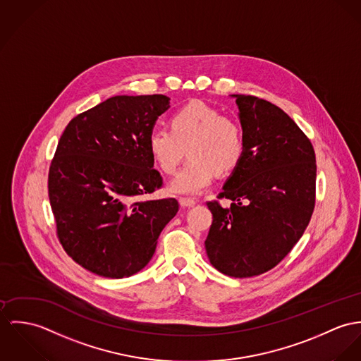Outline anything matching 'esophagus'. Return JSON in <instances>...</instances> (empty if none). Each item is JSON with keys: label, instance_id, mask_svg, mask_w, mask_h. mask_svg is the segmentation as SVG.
Masks as SVG:
<instances>
[{"label": "esophagus", "instance_id": "esophagus-1", "mask_svg": "<svg viewBox=\"0 0 361 361\" xmlns=\"http://www.w3.org/2000/svg\"><path fill=\"white\" fill-rule=\"evenodd\" d=\"M180 204L183 207H194L197 204V202L194 200H190V198H180Z\"/></svg>", "mask_w": 361, "mask_h": 361}]
</instances>
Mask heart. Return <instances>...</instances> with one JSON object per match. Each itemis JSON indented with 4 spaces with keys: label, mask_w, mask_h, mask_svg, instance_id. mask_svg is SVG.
I'll list each match as a JSON object with an SVG mask.
<instances>
[{
    "label": "heart",
    "mask_w": 361,
    "mask_h": 361,
    "mask_svg": "<svg viewBox=\"0 0 361 361\" xmlns=\"http://www.w3.org/2000/svg\"><path fill=\"white\" fill-rule=\"evenodd\" d=\"M149 152L163 173L173 174L185 157L190 161L171 181L174 194L197 195L213 180L214 173L233 171L243 157L245 138L240 123L200 101L180 108L170 128L158 127L148 137Z\"/></svg>",
    "instance_id": "heart-1"
}]
</instances>
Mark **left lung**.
Returning a JSON list of instances; mask_svg holds the SVG:
<instances>
[{"mask_svg": "<svg viewBox=\"0 0 361 361\" xmlns=\"http://www.w3.org/2000/svg\"><path fill=\"white\" fill-rule=\"evenodd\" d=\"M240 109L245 151L219 200L207 202L213 221L204 240L220 273L260 276L292 250L316 203V154L310 140L277 105L233 95Z\"/></svg>", "mask_w": 361, "mask_h": 361, "instance_id": "obj_1", "label": "left lung"}]
</instances>
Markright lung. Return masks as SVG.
<instances>
[{"mask_svg": "<svg viewBox=\"0 0 361 361\" xmlns=\"http://www.w3.org/2000/svg\"><path fill=\"white\" fill-rule=\"evenodd\" d=\"M170 98L116 95L73 118L48 173L56 235L85 270L106 279L141 271L166 224L174 198L141 200L159 190L148 137Z\"/></svg>", "mask_w": 361, "mask_h": 361, "instance_id": "obj_1", "label": "right lung"}]
</instances>
